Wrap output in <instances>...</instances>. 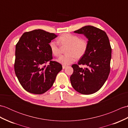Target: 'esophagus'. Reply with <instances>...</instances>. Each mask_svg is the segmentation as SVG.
Here are the masks:
<instances>
[{
  "mask_svg": "<svg viewBox=\"0 0 128 128\" xmlns=\"http://www.w3.org/2000/svg\"><path fill=\"white\" fill-rule=\"evenodd\" d=\"M63 69H65V68H66L67 66H66V65H63Z\"/></svg>",
  "mask_w": 128,
  "mask_h": 128,
  "instance_id": "esophagus-1",
  "label": "esophagus"
}]
</instances>
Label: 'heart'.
I'll use <instances>...</instances> for the list:
<instances>
[{"label":"heart","instance_id":"heart-1","mask_svg":"<svg viewBox=\"0 0 128 128\" xmlns=\"http://www.w3.org/2000/svg\"><path fill=\"white\" fill-rule=\"evenodd\" d=\"M57 42L62 47L67 46L65 55L59 56L57 59L58 63L64 65H70L76 60V57L80 58L84 55L88 48L87 41L84 38H80L76 35L70 33L62 34L57 40ZM50 49L52 54L55 56L60 54V47L58 44L53 41L50 42Z\"/></svg>","mask_w":128,"mask_h":128}]
</instances>
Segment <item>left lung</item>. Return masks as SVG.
Wrapping results in <instances>:
<instances>
[{"mask_svg": "<svg viewBox=\"0 0 128 128\" xmlns=\"http://www.w3.org/2000/svg\"><path fill=\"white\" fill-rule=\"evenodd\" d=\"M88 38V48L84 55L73 64L70 82L74 90L82 94L96 93L102 87L110 71L112 50L106 32L92 26H86L74 32ZM78 64H86L84 69Z\"/></svg>", "mask_w": 128, "mask_h": 128, "instance_id": "8db88e82", "label": "left lung"}]
</instances>
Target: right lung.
<instances>
[{
	"mask_svg": "<svg viewBox=\"0 0 128 128\" xmlns=\"http://www.w3.org/2000/svg\"><path fill=\"white\" fill-rule=\"evenodd\" d=\"M57 35L41 29L26 32L16 45L14 72L20 84L29 93L41 94L52 87L62 65L52 61L49 43ZM47 61L49 65L44 66Z\"/></svg>",
	"mask_w": 128,
	"mask_h": 128,
	"instance_id": "add662e5",
	"label": "right lung"
}]
</instances>
